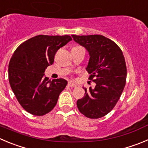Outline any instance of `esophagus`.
I'll use <instances>...</instances> for the list:
<instances>
[{
  "instance_id": "obj_1",
  "label": "esophagus",
  "mask_w": 148,
  "mask_h": 148,
  "mask_svg": "<svg viewBox=\"0 0 148 148\" xmlns=\"http://www.w3.org/2000/svg\"><path fill=\"white\" fill-rule=\"evenodd\" d=\"M68 85L69 87H71V88H76V87L77 86L76 84H74V82H69V83H68Z\"/></svg>"
}]
</instances>
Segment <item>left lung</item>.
Masks as SVG:
<instances>
[{"label":"left lung","instance_id":"1","mask_svg":"<svg viewBox=\"0 0 148 148\" xmlns=\"http://www.w3.org/2000/svg\"><path fill=\"white\" fill-rule=\"evenodd\" d=\"M90 55L86 70L94 89L85 88V96L77 101V108L88 118L97 119L108 114L119 100L126 82V65L121 48L101 35H71Z\"/></svg>","mask_w":148,"mask_h":148}]
</instances>
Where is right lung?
I'll list each match as a JSON object with an SVG mask.
<instances>
[{"label":"right lung","mask_w":148,"mask_h":148,"mask_svg":"<svg viewBox=\"0 0 148 148\" xmlns=\"http://www.w3.org/2000/svg\"><path fill=\"white\" fill-rule=\"evenodd\" d=\"M72 38L70 36L38 35L22 43L9 63V80L18 102L27 112L37 116L49 112L67 85L64 79L45 77L56 52Z\"/></svg>","instance_id":"obj_1"}]
</instances>
